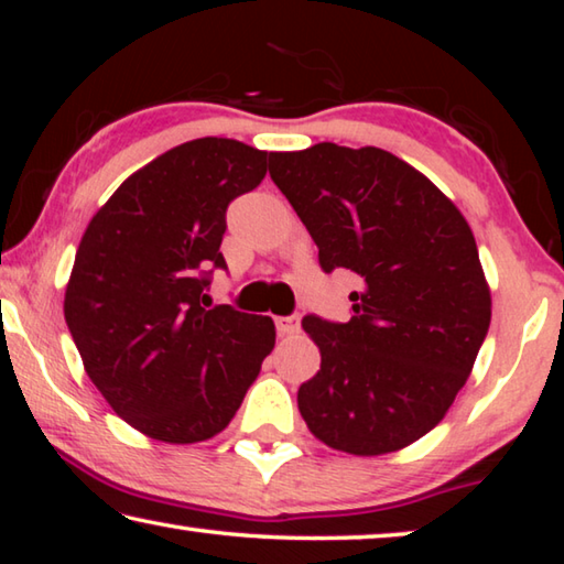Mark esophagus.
<instances>
[{"label": "esophagus", "instance_id": "34e87169", "mask_svg": "<svg viewBox=\"0 0 564 564\" xmlns=\"http://www.w3.org/2000/svg\"><path fill=\"white\" fill-rule=\"evenodd\" d=\"M275 328H279L281 336H293V333H299L301 321L299 316H279L275 318Z\"/></svg>", "mask_w": 564, "mask_h": 564}]
</instances>
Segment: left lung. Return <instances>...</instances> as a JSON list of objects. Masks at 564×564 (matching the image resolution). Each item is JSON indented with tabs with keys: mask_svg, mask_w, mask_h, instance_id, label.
<instances>
[{
	"mask_svg": "<svg viewBox=\"0 0 564 564\" xmlns=\"http://www.w3.org/2000/svg\"><path fill=\"white\" fill-rule=\"evenodd\" d=\"M269 161L323 271L362 283L348 323H301L321 350V370L299 388L305 425L348 455L403 451L451 410L490 328L473 228L431 178L378 147L323 141Z\"/></svg>",
	"mask_w": 564,
	"mask_h": 564,
	"instance_id": "8db88e82",
	"label": "left lung"
}]
</instances>
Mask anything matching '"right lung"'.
Instances as JSON below:
<instances>
[{
  "mask_svg": "<svg viewBox=\"0 0 564 564\" xmlns=\"http://www.w3.org/2000/svg\"><path fill=\"white\" fill-rule=\"evenodd\" d=\"M269 151L204 137L113 191L82 236L64 318L113 413L151 441L188 445L231 423L275 346L269 316L204 308L226 208L265 176Z\"/></svg>",
  "mask_w": 564,
  "mask_h": 564,
  "instance_id": "obj_1",
  "label": "right lung"
}]
</instances>
